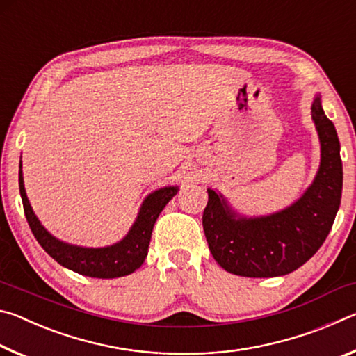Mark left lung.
Instances as JSON below:
<instances>
[{"mask_svg":"<svg viewBox=\"0 0 356 356\" xmlns=\"http://www.w3.org/2000/svg\"><path fill=\"white\" fill-rule=\"evenodd\" d=\"M321 165L312 184L297 201L280 212L245 216L221 193L207 188L202 226L210 252L229 273L246 278L284 276L316 254L331 231L342 195L341 144L327 118L321 94L311 105Z\"/></svg>","mask_w":356,"mask_h":356,"instance_id":"left-lung-1","label":"left lung"}]
</instances>
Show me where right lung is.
Returning a JSON list of instances; mask_svg holds the SVG:
<instances>
[{"label": "right lung", "mask_w": 356, "mask_h": 356, "mask_svg": "<svg viewBox=\"0 0 356 356\" xmlns=\"http://www.w3.org/2000/svg\"><path fill=\"white\" fill-rule=\"evenodd\" d=\"M19 186L28 225L31 227L34 237L42 248L55 259L58 264H61L63 267L72 270V272L102 280L127 276L141 267L144 259L147 256L150 236H152L155 221L166 204L179 191V186H163V188L152 191L143 201L140 212H138L136 220L131 225L127 236L110 246L88 248V246H78L63 242V240L51 236L42 226V222L35 216L26 196L25 184H23L22 161L19 170Z\"/></svg>", "instance_id": "1"}]
</instances>
